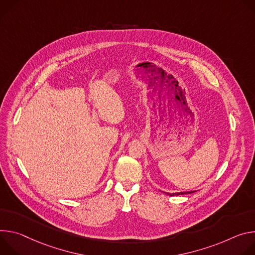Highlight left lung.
Instances as JSON below:
<instances>
[{"instance_id": "1", "label": "left lung", "mask_w": 255, "mask_h": 255, "mask_svg": "<svg viewBox=\"0 0 255 255\" xmlns=\"http://www.w3.org/2000/svg\"><path fill=\"white\" fill-rule=\"evenodd\" d=\"M192 191H181V192H175V193H167L169 195H179V194H186V193H191Z\"/></svg>"}]
</instances>
